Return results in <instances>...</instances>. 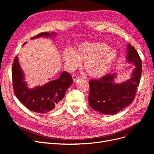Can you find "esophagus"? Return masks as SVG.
I'll return each instance as SVG.
<instances>
[{"label":"esophagus","instance_id":"1","mask_svg":"<svg viewBox=\"0 0 154 154\" xmlns=\"http://www.w3.org/2000/svg\"><path fill=\"white\" fill-rule=\"evenodd\" d=\"M72 79L74 82H76L77 80H79L80 79V76L77 75V74H73L72 75Z\"/></svg>","mask_w":154,"mask_h":154}]
</instances>
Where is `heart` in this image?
Segmentation results:
<instances>
[{
  "label": "heart",
  "mask_w": 154,
  "mask_h": 154,
  "mask_svg": "<svg viewBox=\"0 0 154 154\" xmlns=\"http://www.w3.org/2000/svg\"><path fill=\"white\" fill-rule=\"evenodd\" d=\"M117 58L116 51L103 42L80 44L74 51L66 49L63 53L65 66L73 71L83 62V67L91 77L101 78L108 73Z\"/></svg>",
  "instance_id": "obj_1"
}]
</instances>
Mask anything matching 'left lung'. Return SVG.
Segmentation results:
<instances>
[{
  "instance_id": "left-lung-1",
  "label": "left lung",
  "mask_w": 154,
  "mask_h": 154,
  "mask_svg": "<svg viewBox=\"0 0 154 154\" xmlns=\"http://www.w3.org/2000/svg\"><path fill=\"white\" fill-rule=\"evenodd\" d=\"M127 62L135 68L130 78L122 83H116L117 74L106 75L100 80H90L88 105L102 114H117L133 101L142 73L141 60L132 45L128 44Z\"/></svg>"
}]
</instances>
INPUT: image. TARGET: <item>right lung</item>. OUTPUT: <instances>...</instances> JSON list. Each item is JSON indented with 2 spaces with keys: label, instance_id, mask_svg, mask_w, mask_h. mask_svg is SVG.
Returning <instances> with one entry per match:
<instances>
[{
  "label": "right lung",
  "instance_id": "1",
  "mask_svg": "<svg viewBox=\"0 0 154 154\" xmlns=\"http://www.w3.org/2000/svg\"><path fill=\"white\" fill-rule=\"evenodd\" d=\"M57 35L54 32H44L32 37L31 39L40 37L52 38ZM25 44L26 42L24 45ZM12 78L14 93L18 100L28 109L40 114L47 113L58 108L67 90L73 83L71 74L63 71L60 73L57 80L49 81L42 86L29 88L25 81L24 74L20 67L17 56L13 63Z\"/></svg>",
  "mask_w": 154,
  "mask_h": 154
}]
</instances>
